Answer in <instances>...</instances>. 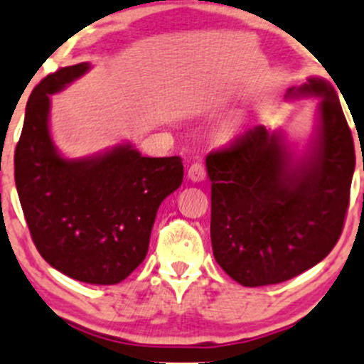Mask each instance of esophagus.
<instances>
[{
	"label": "esophagus",
	"mask_w": 364,
	"mask_h": 364,
	"mask_svg": "<svg viewBox=\"0 0 364 364\" xmlns=\"http://www.w3.org/2000/svg\"><path fill=\"white\" fill-rule=\"evenodd\" d=\"M207 176V171H205V166H203L202 162H193L191 166L188 167V179L191 181L198 183V181H203Z\"/></svg>",
	"instance_id": "1"
}]
</instances>
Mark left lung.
Returning a JSON list of instances; mask_svg holds the SVG:
<instances>
[{
    "instance_id": "1",
    "label": "left lung",
    "mask_w": 364,
    "mask_h": 364,
    "mask_svg": "<svg viewBox=\"0 0 364 364\" xmlns=\"http://www.w3.org/2000/svg\"><path fill=\"white\" fill-rule=\"evenodd\" d=\"M287 97H316V136L294 161L283 136L254 126L205 159L210 242L218 264L243 287L287 282L326 257L349 207L356 154L330 82L309 77Z\"/></svg>"
}]
</instances>
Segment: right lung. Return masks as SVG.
Listing matches in <instances>:
<instances>
[{"instance_id":"obj_1","label":"right lung","mask_w":364,"mask_h":364,"mask_svg":"<svg viewBox=\"0 0 364 364\" xmlns=\"http://www.w3.org/2000/svg\"><path fill=\"white\" fill-rule=\"evenodd\" d=\"M90 70V63L46 75L31 93L15 149V185L31 237L60 273L115 285L149 252L159 205L181 186V157H143L117 145L102 155L63 159L48 127L50 95Z\"/></svg>"}]
</instances>
